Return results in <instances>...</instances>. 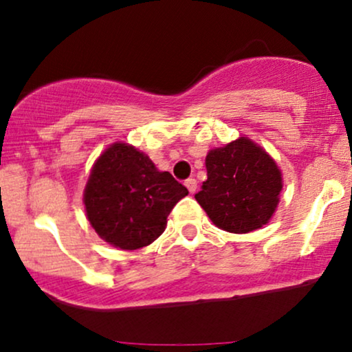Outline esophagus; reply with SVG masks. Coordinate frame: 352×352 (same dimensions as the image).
<instances>
[{"label":"esophagus","instance_id":"1","mask_svg":"<svg viewBox=\"0 0 352 352\" xmlns=\"http://www.w3.org/2000/svg\"><path fill=\"white\" fill-rule=\"evenodd\" d=\"M185 187L188 188V192H190V193H195V192H197V187H198L197 180H195V179H188V180H185Z\"/></svg>","mask_w":352,"mask_h":352}]
</instances>
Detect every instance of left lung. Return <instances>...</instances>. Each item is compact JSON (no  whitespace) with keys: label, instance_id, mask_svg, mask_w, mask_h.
Here are the masks:
<instances>
[{"label":"left lung","instance_id":"obj_1","mask_svg":"<svg viewBox=\"0 0 352 352\" xmlns=\"http://www.w3.org/2000/svg\"><path fill=\"white\" fill-rule=\"evenodd\" d=\"M206 175L195 195L211 221L228 232H251L272 218L282 192L275 160L248 138H239L206 155Z\"/></svg>","mask_w":352,"mask_h":352}]
</instances>
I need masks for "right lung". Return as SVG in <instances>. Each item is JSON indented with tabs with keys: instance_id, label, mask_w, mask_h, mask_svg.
Listing matches in <instances>:
<instances>
[{
	"instance_id": "right-lung-1",
	"label": "right lung",
	"mask_w": 352,
	"mask_h": 352,
	"mask_svg": "<svg viewBox=\"0 0 352 352\" xmlns=\"http://www.w3.org/2000/svg\"><path fill=\"white\" fill-rule=\"evenodd\" d=\"M188 190L159 172L141 151L114 142L93 165L83 203L93 230L114 248L134 251L162 234L167 217Z\"/></svg>"
}]
</instances>
